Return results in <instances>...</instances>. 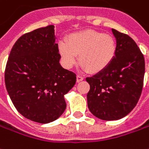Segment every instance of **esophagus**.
<instances>
[{
	"label": "esophagus",
	"mask_w": 149,
	"mask_h": 149,
	"mask_svg": "<svg viewBox=\"0 0 149 149\" xmlns=\"http://www.w3.org/2000/svg\"><path fill=\"white\" fill-rule=\"evenodd\" d=\"M83 80H84L83 77L80 76V75H77V82H80V81H81Z\"/></svg>",
	"instance_id": "obj_1"
}]
</instances>
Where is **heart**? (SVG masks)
I'll return each mask as SVG.
<instances>
[{"label": "heart", "instance_id": "b5f03b06", "mask_svg": "<svg viewBox=\"0 0 149 149\" xmlns=\"http://www.w3.org/2000/svg\"><path fill=\"white\" fill-rule=\"evenodd\" d=\"M117 51V41L113 36L93 30L72 33L66 41L58 44V53L64 66L72 68L79 54L81 68L94 74L106 69L114 60Z\"/></svg>", "mask_w": 149, "mask_h": 149}]
</instances>
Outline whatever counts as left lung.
Segmentation results:
<instances>
[{
    "instance_id": "obj_1",
    "label": "left lung",
    "mask_w": 149,
    "mask_h": 149,
    "mask_svg": "<svg viewBox=\"0 0 149 149\" xmlns=\"http://www.w3.org/2000/svg\"><path fill=\"white\" fill-rule=\"evenodd\" d=\"M112 31L117 39L116 57L106 69L86 79L91 86L88 108L104 121L121 119L132 111L141 95L145 72L144 58L134 40Z\"/></svg>"
}]
</instances>
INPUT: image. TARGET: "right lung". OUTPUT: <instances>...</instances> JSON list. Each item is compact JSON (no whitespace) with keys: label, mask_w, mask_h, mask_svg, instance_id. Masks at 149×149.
Here are the masks:
<instances>
[{"label":"right lung","mask_w":149,"mask_h":149,"mask_svg":"<svg viewBox=\"0 0 149 149\" xmlns=\"http://www.w3.org/2000/svg\"><path fill=\"white\" fill-rule=\"evenodd\" d=\"M53 25L20 36L12 47L5 71L11 101L20 114L39 123L55 121L66 109L64 95L74 86V72L59 63Z\"/></svg>","instance_id":"1"}]
</instances>
